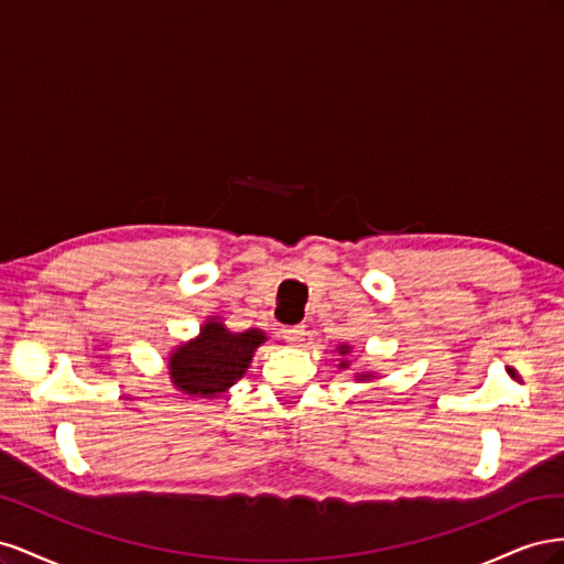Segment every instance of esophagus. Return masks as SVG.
<instances>
[{
    "label": "esophagus",
    "mask_w": 564,
    "mask_h": 564,
    "mask_svg": "<svg viewBox=\"0 0 564 564\" xmlns=\"http://www.w3.org/2000/svg\"><path fill=\"white\" fill-rule=\"evenodd\" d=\"M303 336H305L303 324H292V327H284L282 329V338L286 340V344H299Z\"/></svg>",
    "instance_id": "obj_1"
}]
</instances>
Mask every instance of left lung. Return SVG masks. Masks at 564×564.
<instances>
[{
  "mask_svg": "<svg viewBox=\"0 0 564 564\" xmlns=\"http://www.w3.org/2000/svg\"><path fill=\"white\" fill-rule=\"evenodd\" d=\"M340 352H344V355H346V352H348V348L344 346V348H340ZM344 367H346V362H344ZM360 379H367V373H362V377H360Z\"/></svg>",
  "mask_w": 564,
  "mask_h": 564,
  "instance_id": "1",
  "label": "left lung"
}]
</instances>
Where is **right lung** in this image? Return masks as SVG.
Here are the masks:
<instances>
[{
    "mask_svg": "<svg viewBox=\"0 0 564 564\" xmlns=\"http://www.w3.org/2000/svg\"><path fill=\"white\" fill-rule=\"evenodd\" d=\"M263 340L259 329L230 334L220 322H207L199 338L181 346L169 362L174 386L199 398L224 392L247 371L253 350Z\"/></svg>",
    "mask_w": 564,
    "mask_h": 564,
    "instance_id": "obj_1",
    "label": "right lung"
}]
</instances>
